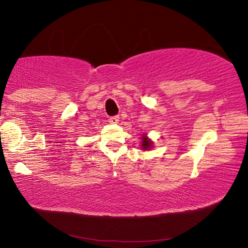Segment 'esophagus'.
<instances>
[{
	"label": "esophagus",
	"mask_w": 248,
	"mask_h": 248,
	"mask_svg": "<svg viewBox=\"0 0 248 248\" xmlns=\"http://www.w3.org/2000/svg\"><path fill=\"white\" fill-rule=\"evenodd\" d=\"M118 121H120V116L118 115H115V116H110L108 118V122L110 124H116L118 123Z\"/></svg>",
	"instance_id": "34e87169"
}]
</instances>
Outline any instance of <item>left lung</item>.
I'll use <instances>...</instances> for the list:
<instances>
[{"instance_id":"8db88e82","label":"left lung","mask_w":248,"mask_h":248,"mask_svg":"<svg viewBox=\"0 0 248 248\" xmlns=\"http://www.w3.org/2000/svg\"><path fill=\"white\" fill-rule=\"evenodd\" d=\"M151 146H152V142L149 141V140L146 138H143L142 139V148H143V150H148V149L151 148Z\"/></svg>"}]
</instances>
